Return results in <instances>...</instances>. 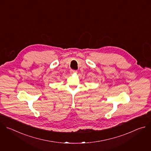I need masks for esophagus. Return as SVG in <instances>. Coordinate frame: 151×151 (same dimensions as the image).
I'll return each instance as SVG.
<instances>
[{"label": "esophagus", "mask_w": 151, "mask_h": 151, "mask_svg": "<svg viewBox=\"0 0 151 151\" xmlns=\"http://www.w3.org/2000/svg\"><path fill=\"white\" fill-rule=\"evenodd\" d=\"M70 73H77V70H72V69H71L70 70Z\"/></svg>", "instance_id": "obj_1"}]
</instances>
